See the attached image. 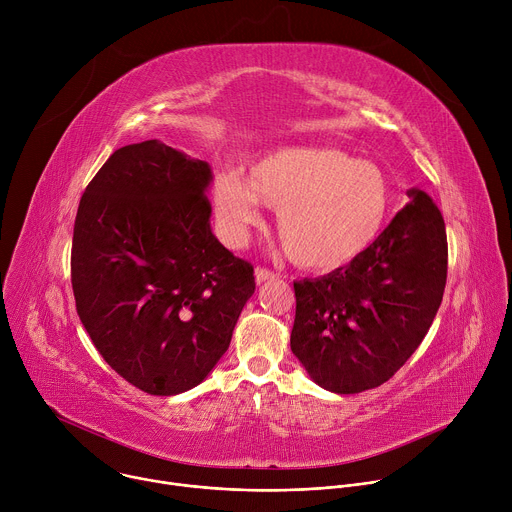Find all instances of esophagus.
<instances>
[{"label": "esophagus", "mask_w": 512, "mask_h": 512, "mask_svg": "<svg viewBox=\"0 0 512 512\" xmlns=\"http://www.w3.org/2000/svg\"><path fill=\"white\" fill-rule=\"evenodd\" d=\"M275 277H277V273L271 271V269H267V267H257V269H255V279H257V283H263V281L275 279Z\"/></svg>", "instance_id": "obj_1"}]
</instances>
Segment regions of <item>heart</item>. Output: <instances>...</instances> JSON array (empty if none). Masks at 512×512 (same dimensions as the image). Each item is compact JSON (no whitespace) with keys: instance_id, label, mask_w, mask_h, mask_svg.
Here are the masks:
<instances>
[{"instance_id":"1","label":"heart","mask_w":512,"mask_h":512,"mask_svg":"<svg viewBox=\"0 0 512 512\" xmlns=\"http://www.w3.org/2000/svg\"><path fill=\"white\" fill-rule=\"evenodd\" d=\"M259 198L279 210L277 235L287 257L330 271L367 251L391 204L379 166L332 148H283L251 166L249 180L218 172L212 184L216 221L229 243L261 223Z\"/></svg>"}]
</instances>
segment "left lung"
I'll return each instance as SVG.
<instances>
[{
	"label": "left lung",
	"instance_id": "1",
	"mask_svg": "<svg viewBox=\"0 0 512 512\" xmlns=\"http://www.w3.org/2000/svg\"><path fill=\"white\" fill-rule=\"evenodd\" d=\"M375 243L316 279L294 281L291 352L326 391L350 395L389 381L425 338L444 298L448 237L423 190Z\"/></svg>",
	"mask_w": 512,
	"mask_h": 512
}]
</instances>
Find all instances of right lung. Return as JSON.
I'll return each instance as SVG.
<instances>
[{
	"mask_svg": "<svg viewBox=\"0 0 512 512\" xmlns=\"http://www.w3.org/2000/svg\"><path fill=\"white\" fill-rule=\"evenodd\" d=\"M210 168L158 139L111 154L75 221L79 318L109 367L150 395L206 379L253 296V265L210 231Z\"/></svg>",
	"mask_w": 512,
	"mask_h": 512,
	"instance_id": "add662e5",
	"label": "right lung"
}]
</instances>
